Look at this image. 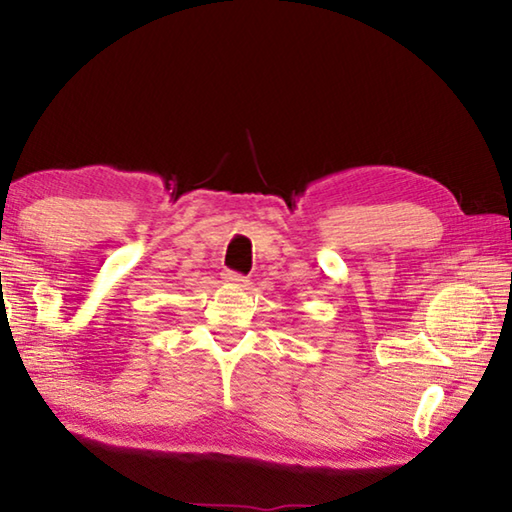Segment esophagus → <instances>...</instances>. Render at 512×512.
Instances as JSON below:
<instances>
[{"instance_id":"34e87169","label":"esophagus","mask_w":512,"mask_h":512,"mask_svg":"<svg viewBox=\"0 0 512 512\" xmlns=\"http://www.w3.org/2000/svg\"><path fill=\"white\" fill-rule=\"evenodd\" d=\"M223 282L228 284H235V287H246L248 280L241 273H235V271H223Z\"/></svg>"}]
</instances>
